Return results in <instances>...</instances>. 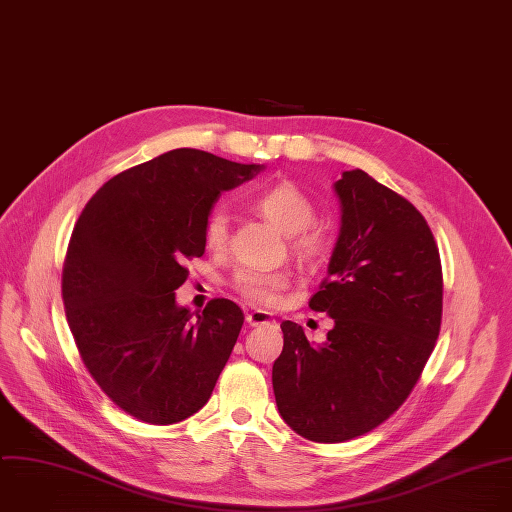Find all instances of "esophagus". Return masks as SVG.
I'll use <instances>...</instances> for the list:
<instances>
[{
  "label": "esophagus",
  "mask_w": 512,
  "mask_h": 512,
  "mask_svg": "<svg viewBox=\"0 0 512 512\" xmlns=\"http://www.w3.org/2000/svg\"><path fill=\"white\" fill-rule=\"evenodd\" d=\"M245 319H247V323H249V325H253V327H257V325H265V323H275V317H273L271 313H267V311H261V309L249 311Z\"/></svg>",
  "instance_id": "1"
}]
</instances>
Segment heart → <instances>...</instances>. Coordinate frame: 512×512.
<instances>
[{
	"instance_id": "heart-1",
	"label": "heart",
	"mask_w": 512,
	"mask_h": 512,
	"mask_svg": "<svg viewBox=\"0 0 512 512\" xmlns=\"http://www.w3.org/2000/svg\"><path fill=\"white\" fill-rule=\"evenodd\" d=\"M251 207L289 235L291 249L305 265L317 263L325 249V237L315 223V207L311 199L291 181H279L267 185L251 195ZM229 209L227 205H215L203 223L205 247L213 253H223L229 243ZM287 279L279 271L243 269L233 279V289L255 305H273L285 287Z\"/></svg>"
}]
</instances>
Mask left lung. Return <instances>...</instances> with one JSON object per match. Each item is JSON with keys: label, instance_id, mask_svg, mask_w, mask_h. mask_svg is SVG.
I'll return each instance as SVG.
<instances>
[{"label": "left lung", "instance_id": "left-lung-1", "mask_svg": "<svg viewBox=\"0 0 512 512\" xmlns=\"http://www.w3.org/2000/svg\"><path fill=\"white\" fill-rule=\"evenodd\" d=\"M333 189L342 227L327 277L309 299L333 327L325 344L311 346L301 325L283 321L273 364L281 418L325 444L374 430L404 404L442 321L440 253L420 211L360 168Z\"/></svg>", "mask_w": 512, "mask_h": 512}]
</instances>
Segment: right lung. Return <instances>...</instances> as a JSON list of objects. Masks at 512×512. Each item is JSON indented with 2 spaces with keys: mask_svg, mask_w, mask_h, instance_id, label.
I'll return each instance as SVG.
<instances>
[{
  "mask_svg": "<svg viewBox=\"0 0 512 512\" xmlns=\"http://www.w3.org/2000/svg\"><path fill=\"white\" fill-rule=\"evenodd\" d=\"M263 164L177 148L104 183L84 207L62 271L66 319L102 392L146 424H177L211 398L243 325L231 299L179 307L185 263L205 253L203 223L223 191Z\"/></svg>",
  "mask_w": 512,
  "mask_h": 512,
  "instance_id": "1",
  "label": "right lung"
}]
</instances>
